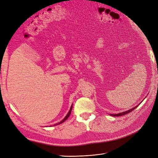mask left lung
<instances>
[{
    "mask_svg": "<svg viewBox=\"0 0 158 158\" xmlns=\"http://www.w3.org/2000/svg\"><path fill=\"white\" fill-rule=\"evenodd\" d=\"M136 107H138V106H137ZM136 107H134V108H132V109H130V110H128V111H125V112H123V113H118V114H111V116H114V117H119V116H122V115H124V114H127V113H128L131 112L132 111H133L134 109H136Z\"/></svg>",
    "mask_w": 158,
    "mask_h": 158,
    "instance_id": "obj_1",
    "label": "left lung"
}]
</instances>
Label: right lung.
I'll list each match as a JSON object with an SVG mask.
<instances>
[{
    "label": "right lung",
    "instance_id": "obj_1",
    "mask_svg": "<svg viewBox=\"0 0 158 158\" xmlns=\"http://www.w3.org/2000/svg\"><path fill=\"white\" fill-rule=\"evenodd\" d=\"M72 108H73V106H71V107H70V111H69V113H68V114H66V116L64 117V118L63 119V121H61L60 123H56V125H55L54 126H55V125H59V124H60V123H63V122H64V121H66V119H67L68 118H69V117L70 116V113H71V111H72Z\"/></svg>",
    "mask_w": 158,
    "mask_h": 158
}]
</instances>
